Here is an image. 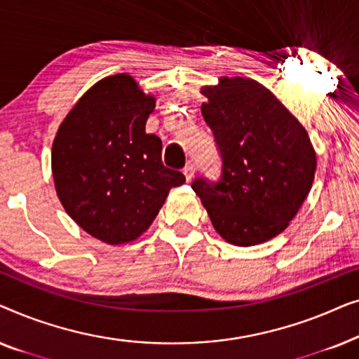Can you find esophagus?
I'll list each match as a JSON object with an SVG mask.
<instances>
[{
	"instance_id": "34e87169",
	"label": "esophagus",
	"mask_w": 359,
	"mask_h": 359,
	"mask_svg": "<svg viewBox=\"0 0 359 359\" xmlns=\"http://www.w3.org/2000/svg\"><path fill=\"white\" fill-rule=\"evenodd\" d=\"M194 171H196L194 163H188V165L184 166L183 173H184V176H186V181H191V180L194 178Z\"/></svg>"
}]
</instances>
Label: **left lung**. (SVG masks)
I'll list each match as a JSON object with an SVG mask.
<instances>
[{"mask_svg": "<svg viewBox=\"0 0 359 359\" xmlns=\"http://www.w3.org/2000/svg\"><path fill=\"white\" fill-rule=\"evenodd\" d=\"M201 112L220 155L217 181L191 188L220 237L250 247L276 237L312 188L317 158L307 132L278 97L248 78L203 88Z\"/></svg>", "mask_w": 359, "mask_h": 359, "instance_id": "left-lung-1", "label": "left lung"}]
</instances>
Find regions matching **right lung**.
Segmentation results:
<instances>
[{"instance_id":"add662e5","label":"right lung","mask_w":359,"mask_h":359,"mask_svg":"<svg viewBox=\"0 0 359 359\" xmlns=\"http://www.w3.org/2000/svg\"><path fill=\"white\" fill-rule=\"evenodd\" d=\"M155 100L134 78L119 73L86 91L58 127L52 173L68 215L111 245L140 237L168 191L183 184L181 171L161 161V140L147 134Z\"/></svg>"}]
</instances>
